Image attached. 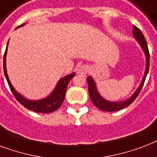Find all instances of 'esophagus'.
<instances>
[{
  "instance_id": "1",
  "label": "esophagus",
  "mask_w": 157,
  "mask_h": 157,
  "mask_svg": "<svg viewBox=\"0 0 157 157\" xmlns=\"http://www.w3.org/2000/svg\"><path fill=\"white\" fill-rule=\"evenodd\" d=\"M77 72L78 74H80V75H86L88 72V66L86 65H80L78 67Z\"/></svg>"
}]
</instances>
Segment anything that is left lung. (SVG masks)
I'll return each instance as SVG.
<instances>
[{
	"instance_id": "8db88e82",
	"label": "left lung",
	"mask_w": 157,
	"mask_h": 157,
	"mask_svg": "<svg viewBox=\"0 0 157 157\" xmlns=\"http://www.w3.org/2000/svg\"><path fill=\"white\" fill-rule=\"evenodd\" d=\"M133 34L135 37V39L137 40L139 43V45L142 47V49L143 50V52L145 53L146 59H147V65H146V70L144 76L143 78V80L141 82L139 87H138V89L136 90V92L133 94V96H131V98H129L127 100L124 101H110L104 99L99 94V92L98 91V88L96 87V82L93 80L92 77L88 76L87 77V85H88V92H89V96L91 98V101L92 103L95 105V106L104 111H117L124 107H127L130 105L131 103L133 102V101L135 100L136 98L138 97V94L140 93L141 90L143 88L144 82H145L146 77L147 75L148 70H149V65H150V54H149V51H148V47L146 42V39L142 32L140 31V29L137 28L135 25H133Z\"/></svg>"
}]
</instances>
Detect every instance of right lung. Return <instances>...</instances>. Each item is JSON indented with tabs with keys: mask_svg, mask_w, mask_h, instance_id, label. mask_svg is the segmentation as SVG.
Listing matches in <instances>:
<instances>
[{
	"mask_svg": "<svg viewBox=\"0 0 157 157\" xmlns=\"http://www.w3.org/2000/svg\"><path fill=\"white\" fill-rule=\"evenodd\" d=\"M24 24H25L19 25V26H18V28L24 26ZM7 47H8V43H7L6 49V52H5L4 61H3L4 74L6 78L7 82L9 84L10 88L11 90L12 93L14 94V98H16V100L21 105H24L25 108H27V109H29L30 110H33V111H35V112L44 113V114H46V113L53 112L55 110H56L57 109H59L60 107V105H62L63 101H64V99H65V92H66V89H67L68 83H69V82H70V79L73 77H75V73H72V74H70V75L60 78L58 81V82H57L56 87L54 89V91L51 93V95H49L46 98H43V99L37 101H32L26 99L23 96L20 95L19 92H17L16 90L14 89V87L10 83V81L8 75H7L6 65Z\"/></svg>",
	"mask_w": 157,
	"mask_h": 157,
	"instance_id": "add662e5",
	"label": "right lung"
}]
</instances>
